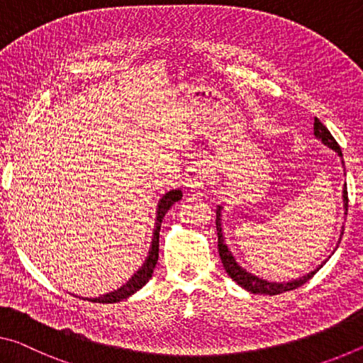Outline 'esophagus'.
Here are the masks:
<instances>
[{
	"mask_svg": "<svg viewBox=\"0 0 363 363\" xmlns=\"http://www.w3.org/2000/svg\"><path fill=\"white\" fill-rule=\"evenodd\" d=\"M207 178H209L207 170H204V169L194 170V174L188 178V183H186L189 191L194 194H201V191H203L206 183H207Z\"/></svg>",
	"mask_w": 363,
	"mask_h": 363,
	"instance_id": "1",
	"label": "esophagus"
}]
</instances>
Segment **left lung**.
Returning <instances> with one entry per match:
<instances>
[{
  "label": "left lung",
  "instance_id": "1",
  "mask_svg": "<svg viewBox=\"0 0 363 363\" xmlns=\"http://www.w3.org/2000/svg\"><path fill=\"white\" fill-rule=\"evenodd\" d=\"M313 135L317 136V138L323 143L325 146L331 147L333 151L337 152V156L342 159V152H341V147L337 145V141L333 138V135L330 133V130L326 128L322 122L318 121L315 117V121H313ZM344 164V162H342ZM342 201H344V209H346V216H347V204H349V198H347V188L344 185V191H342ZM220 209L222 207H218L216 211V225H217V236H218V254H220V259H222V264L225 267V270H227L228 277L231 280L236 281L240 284L241 288H245L249 293H254V294H269V296H277V294H281V293H286V291H293L296 288L302 286V284L307 283L311 278L315 275L317 270L320 269V265L317 270H313L308 273V275L299 278V280H293V281H288V283H272V281H267L262 280V278L251 275V273L246 272L242 267L238 265V262L233 257V254L230 252L228 246L225 245V238L222 235V223H220ZM344 233V228L341 231V238Z\"/></svg>",
  "mask_w": 363,
  "mask_h": 363
}]
</instances>
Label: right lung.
I'll return each instance as SVG.
<instances>
[{
  "instance_id": "1",
  "label": "right lung",
  "mask_w": 363,
  "mask_h": 363,
  "mask_svg": "<svg viewBox=\"0 0 363 363\" xmlns=\"http://www.w3.org/2000/svg\"><path fill=\"white\" fill-rule=\"evenodd\" d=\"M182 196L183 194H182L180 189H174V191L167 193L162 199H160L159 209H157V218H156V228H154V238H152V245H151V249H150V255H147L145 265H143L141 269L132 277V280H130L127 284H123L121 289L114 291V293L104 294L103 298L90 299V301H93V302H106V304H111V302H118L122 299H127L128 296H132L133 293H136V291L145 286L147 281H150V278L152 277V272H154V269H156V264H157V259H159V230H160V223H162V218H164L165 213H167V211L177 203V201L182 199Z\"/></svg>"
}]
</instances>
